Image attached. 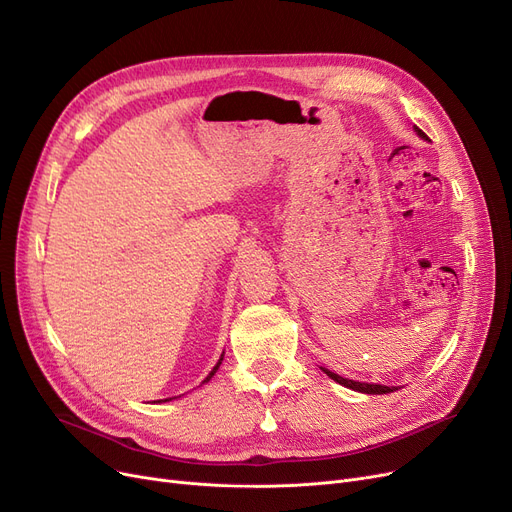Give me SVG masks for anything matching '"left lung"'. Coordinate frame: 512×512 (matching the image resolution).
I'll use <instances>...</instances> for the list:
<instances>
[{"label":"left lung","mask_w":512,"mask_h":512,"mask_svg":"<svg viewBox=\"0 0 512 512\" xmlns=\"http://www.w3.org/2000/svg\"><path fill=\"white\" fill-rule=\"evenodd\" d=\"M413 130H415V134H417L419 139L427 141V134H425L423 130H419L417 126H413ZM321 371H324V373L328 375V378L334 380L336 384H340V386H344V388H351V390L361 392V394H390V392L398 390L396 386H384V384H369V382L348 380V378H342V375H338V373H334V371H330V369H326V367H321Z\"/></svg>","instance_id":"1"}]
</instances>
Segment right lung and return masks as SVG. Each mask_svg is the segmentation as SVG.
<instances>
[{
	"instance_id": "add662e5",
	"label": "right lung",
	"mask_w": 512,
	"mask_h": 512,
	"mask_svg": "<svg viewBox=\"0 0 512 512\" xmlns=\"http://www.w3.org/2000/svg\"><path fill=\"white\" fill-rule=\"evenodd\" d=\"M222 361H224V353H222V357H220V361H218V363H215V367H213V369H211V371H209V375H207V378H205V380H203V384H207V382H209V380H211V378H213V375H215V371H218V369H220V365H222ZM174 398H176V396H174ZM166 400H172V398H166ZM166 400H164V402H166ZM157 402H161V400H157Z\"/></svg>"
}]
</instances>
